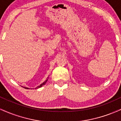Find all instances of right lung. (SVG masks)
Wrapping results in <instances>:
<instances>
[{"label": "right lung", "mask_w": 121, "mask_h": 121, "mask_svg": "<svg viewBox=\"0 0 121 121\" xmlns=\"http://www.w3.org/2000/svg\"><path fill=\"white\" fill-rule=\"evenodd\" d=\"M48 78H47V80H45V81H44V82H43V83H42V84H40L39 86H37L36 87H35V89H38V88H40V87H42V86H43V85H45V83H46V82H47V81H48ZM24 88H25V89H30V88H28V87H24Z\"/></svg>", "instance_id": "right-lung-1"}]
</instances>
